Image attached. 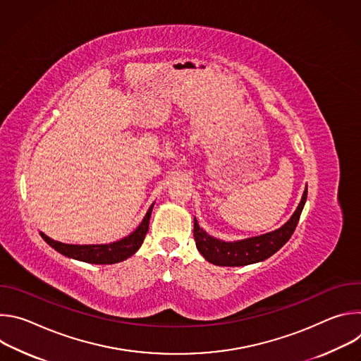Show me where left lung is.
<instances>
[{
    "label": "left lung",
    "instance_id": "left-lung-1",
    "mask_svg": "<svg viewBox=\"0 0 361 361\" xmlns=\"http://www.w3.org/2000/svg\"><path fill=\"white\" fill-rule=\"evenodd\" d=\"M305 200L307 187L302 192L298 207L283 227L263 235L250 237L240 241H223L214 238L200 228L197 220L194 219L195 245L205 260L221 267H240L263 262L277 252L290 240L298 224Z\"/></svg>",
    "mask_w": 361,
    "mask_h": 361
}]
</instances>
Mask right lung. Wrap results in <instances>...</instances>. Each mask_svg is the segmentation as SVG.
<instances>
[{
    "label": "right lung",
    "instance_id": "1",
    "mask_svg": "<svg viewBox=\"0 0 361 361\" xmlns=\"http://www.w3.org/2000/svg\"><path fill=\"white\" fill-rule=\"evenodd\" d=\"M152 207L154 204H151V207L148 209L145 217L142 219L141 224L135 228V231L110 244H88V245L64 244L47 237L44 233H39V234L51 247L57 250L59 252H61L63 255L70 257V259L80 260L84 263H91V264H116L127 260L128 257H131L141 247L145 238V234L148 231Z\"/></svg>",
    "mask_w": 361,
    "mask_h": 361
}]
</instances>
